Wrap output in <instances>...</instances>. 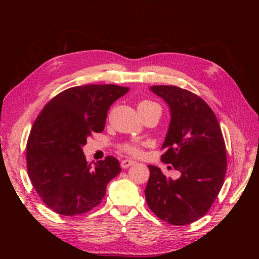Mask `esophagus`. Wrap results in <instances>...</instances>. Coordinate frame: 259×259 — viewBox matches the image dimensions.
<instances>
[{"instance_id": "34e87169", "label": "esophagus", "mask_w": 259, "mask_h": 259, "mask_svg": "<svg viewBox=\"0 0 259 259\" xmlns=\"http://www.w3.org/2000/svg\"><path fill=\"white\" fill-rule=\"evenodd\" d=\"M133 164H135L134 161H131V160H122V161H121V167H122V168H127V167H130L131 165H133Z\"/></svg>"}]
</instances>
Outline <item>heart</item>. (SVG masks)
Wrapping results in <instances>:
<instances>
[{
  "mask_svg": "<svg viewBox=\"0 0 259 259\" xmlns=\"http://www.w3.org/2000/svg\"><path fill=\"white\" fill-rule=\"evenodd\" d=\"M159 107L156 104L152 103V101L149 100H144L140 101L138 105V109H147V108H151V107ZM120 150L124 153H126L128 155L132 156H139L143 154V147L142 145L133 143V142H128V143H124L120 146Z\"/></svg>",
  "mask_w": 259,
  "mask_h": 259,
  "instance_id": "obj_1",
  "label": "heart"
}]
</instances>
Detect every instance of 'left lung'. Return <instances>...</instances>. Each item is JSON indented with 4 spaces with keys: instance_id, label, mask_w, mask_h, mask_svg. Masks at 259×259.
I'll return each mask as SVG.
<instances>
[{
    "instance_id": "1",
    "label": "left lung",
    "mask_w": 259,
    "mask_h": 259,
    "mask_svg": "<svg viewBox=\"0 0 259 259\" xmlns=\"http://www.w3.org/2000/svg\"><path fill=\"white\" fill-rule=\"evenodd\" d=\"M151 91L166 101L171 116L161 160L180 177L167 179L159 167L148 165L146 201L162 221L189 225L207 213L224 185L227 152L221 125L210 107L190 91L174 85H154Z\"/></svg>"
}]
</instances>
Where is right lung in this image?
<instances>
[{
    "instance_id": "1",
    "label": "right lung",
    "mask_w": 259,
    "mask_h": 259,
    "mask_svg": "<svg viewBox=\"0 0 259 259\" xmlns=\"http://www.w3.org/2000/svg\"><path fill=\"white\" fill-rule=\"evenodd\" d=\"M128 91L114 84L74 86L52 98L37 115L27 142V169L38 197L55 213L75 216L96 207L121 171L110 155L89 164L82 147L104 131L109 108Z\"/></svg>"
}]
</instances>
